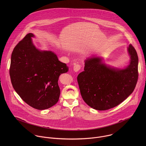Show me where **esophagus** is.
<instances>
[{"mask_svg": "<svg viewBox=\"0 0 146 146\" xmlns=\"http://www.w3.org/2000/svg\"><path fill=\"white\" fill-rule=\"evenodd\" d=\"M74 68V71L78 72V71H79L81 70L82 66H81V65H80L79 64H75V65L74 66V68Z\"/></svg>", "mask_w": 146, "mask_h": 146, "instance_id": "1", "label": "esophagus"}]
</instances>
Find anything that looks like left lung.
<instances>
[{
	"label": "left lung",
	"mask_w": 146,
	"mask_h": 146,
	"mask_svg": "<svg viewBox=\"0 0 146 146\" xmlns=\"http://www.w3.org/2000/svg\"><path fill=\"white\" fill-rule=\"evenodd\" d=\"M129 65L124 69L111 68L99 57L85 61L84 71L77 78L84 102L92 108L107 110L120 104L134 91L138 79V57L130 44Z\"/></svg>",
	"instance_id": "8db88e82"
}]
</instances>
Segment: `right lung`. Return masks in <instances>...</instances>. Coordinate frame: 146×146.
<instances>
[{
    "mask_svg": "<svg viewBox=\"0 0 146 146\" xmlns=\"http://www.w3.org/2000/svg\"><path fill=\"white\" fill-rule=\"evenodd\" d=\"M29 33L15 47L9 75L12 86L21 99L34 108H49L58 101L60 75L68 71L66 63L51 51H40L34 45Z\"/></svg>",
    "mask_w": 146,
    "mask_h": 146,
    "instance_id": "add662e5",
    "label": "right lung"
}]
</instances>
